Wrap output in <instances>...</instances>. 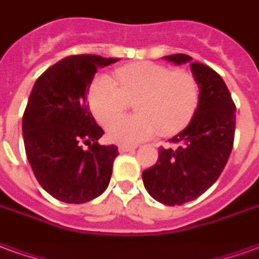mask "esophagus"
Here are the masks:
<instances>
[{
  "mask_svg": "<svg viewBox=\"0 0 259 259\" xmlns=\"http://www.w3.org/2000/svg\"><path fill=\"white\" fill-rule=\"evenodd\" d=\"M135 146H127V145H121L120 148H118V150H120V153H127V152H134L135 150Z\"/></svg>",
  "mask_w": 259,
  "mask_h": 259,
  "instance_id": "1",
  "label": "esophagus"
}]
</instances>
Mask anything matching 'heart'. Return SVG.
Segmentation results:
<instances>
[{
  "instance_id": "obj_1",
  "label": "heart",
  "mask_w": 259,
  "mask_h": 259,
  "mask_svg": "<svg viewBox=\"0 0 259 259\" xmlns=\"http://www.w3.org/2000/svg\"><path fill=\"white\" fill-rule=\"evenodd\" d=\"M116 82L99 75L91 85V110L113 142L139 143L152 138L157 130L169 134L193 117L200 102L197 78L186 70H171L157 63L122 66L114 71ZM137 100L136 102L135 101ZM135 101L137 114L121 116Z\"/></svg>"
}]
</instances>
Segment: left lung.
Here are the masks:
<instances>
[{
	"instance_id": "1",
	"label": "left lung",
	"mask_w": 259,
	"mask_h": 259,
	"mask_svg": "<svg viewBox=\"0 0 259 259\" xmlns=\"http://www.w3.org/2000/svg\"><path fill=\"white\" fill-rule=\"evenodd\" d=\"M164 59L181 65L189 55ZM190 69L200 85V102L189 125L158 149L157 163L142 174L153 199L165 205H182L197 199L220 178L230 156L236 128V105L217 71L201 63Z\"/></svg>"
}]
</instances>
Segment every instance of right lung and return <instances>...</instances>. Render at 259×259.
I'll use <instances>...</instances> for the list:
<instances>
[{
  "label": "right lung",
  "instance_id": "right-lung-1",
  "mask_svg": "<svg viewBox=\"0 0 259 259\" xmlns=\"http://www.w3.org/2000/svg\"><path fill=\"white\" fill-rule=\"evenodd\" d=\"M117 60L67 56L45 70L31 90L23 113L26 156L42 189L60 201L82 204L109 186L118 149L98 142L105 131L90 111L87 92L98 67Z\"/></svg>",
  "mask_w": 259,
  "mask_h": 259
}]
</instances>
